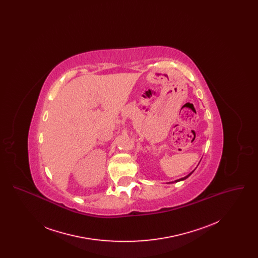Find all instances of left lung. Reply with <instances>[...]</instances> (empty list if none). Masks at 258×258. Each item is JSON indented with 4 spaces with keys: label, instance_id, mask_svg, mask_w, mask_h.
I'll return each mask as SVG.
<instances>
[{
    "label": "left lung",
    "instance_id": "1",
    "mask_svg": "<svg viewBox=\"0 0 258 258\" xmlns=\"http://www.w3.org/2000/svg\"><path fill=\"white\" fill-rule=\"evenodd\" d=\"M195 170H196V169H195ZM195 170H194V171H195ZM194 171L190 172V173H189V174H187L186 176H184V177L181 178V179H178V180H176V181H174V182H171V183H177V182H180V181H184V180H185L187 177H189V176L194 173ZM169 184H170V183H169Z\"/></svg>",
    "mask_w": 258,
    "mask_h": 258
}]
</instances>
